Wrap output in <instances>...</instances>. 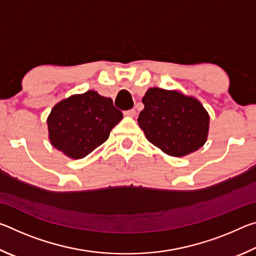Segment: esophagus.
Here are the masks:
<instances>
[{"mask_svg": "<svg viewBox=\"0 0 256 256\" xmlns=\"http://www.w3.org/2000/svg\"><path fill=\"white\" fill-rule=\"evenodd\" d=\"M124 114H125V115H128V116H136V110H134V108H131V110H125V112H124Z\"/></svg>", "mask_w": 256, "mask_h": 256, "instance_id": "1", "label": "esophagus"}]
</instances>
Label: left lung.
<instances>
[{"instance_id":"left-lung-1","label":"left lung","mask_w":256,"mask_h":256,"mask_svg":"<svg viewBox=\"0 0 256 256\" xmlns=\"http://www.w3.org/2000/svg\"><path fill=\"white\" fill-rule=\"evenodd\" d=\"M142 102L144 108L138 118V125L151 144L164 152L183 157L204 144L209 115L196 99L150 88Z\"/></svg>"}]
</instances>
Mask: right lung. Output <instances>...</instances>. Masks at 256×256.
<instances>
[{"mask_svg":"<svg viewBox=\"0 0 256 256\" xmlns=\"http://www.w3.org/2000/svg\"><path fill=\"white\" fill-rule=\"evenodd\" d=\"M123 118L110 98L86 92L64 99L47 120L50 141L73 159H81L105 142L112 128Z\"/></svg>","mask_w":256,"mask_h":256,"instance_id":"add662e5","label":"right lung"}]
</instances>
